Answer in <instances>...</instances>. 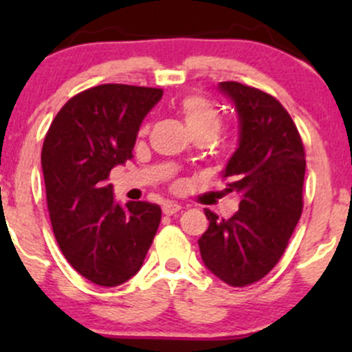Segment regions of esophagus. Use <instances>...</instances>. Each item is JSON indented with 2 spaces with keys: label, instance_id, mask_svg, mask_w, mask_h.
Returning <instances> with one entry per match:
<instances>
[{
  "label": "esophagus",
  "instance_id": "34e87169",
  "mask_svg": "<svg viewBox=\"0 0 352 352\" xmlns=\"http://www.w3.org/2000/svg\"><path fill=\"white\" fill-rule=\"evenodd\" d=\"M162 210L165 215H173V213L180 212L182 207L179 204H175V201H165V204L162 205Z\"/></svg>",
  "mask_w": 352,
  "mask_h": 352
}]
</instances>
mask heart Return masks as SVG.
Masks as SVG:
<instances>
[{
	"mask_svg": "<svg viewBox=\"0 0 352 352\" xmlns=\"http://www.w3.org/2000/svg\"><path fill=\"white\" fill-rule=\"evenodd\" d=\"M179 112L190 134L208 132V134L215 135L218 129H220V112L210 100L201 98V96H185L179 102ZM145 132H147V127L142 129V134H145Z\"/></svg>",
	"mask_w": 352,
	"mask_h": 352,
	"instance_id": "b5f03b06",
	"label": "heart"
}]
</instances>
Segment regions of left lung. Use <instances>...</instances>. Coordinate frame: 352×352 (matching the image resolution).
Instances as JSON below:
<instances>
[{"label": "left lung", "mask_w": 352, "mask_h": 352, "mask_svg": "<svg viewBox=\"0 0 352 352\" xmlns=\"http://www.w3.org/2000/svg\"><path fill=\"white\" fill-rule=\"evenodd\" d=\"M238 117V147L221 172L240 199L228 220L205 210L204 265L230 286L261 280L280 261L302 212L305 148L286 109L260 89L220 82Z\"/></svg>", "instance_id": "1"}]
</instances>
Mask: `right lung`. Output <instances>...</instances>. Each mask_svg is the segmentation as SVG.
<instances>
[{
  "label": "right lung",
  "instance_id": "obj_1",
  "mask_svg": "<svg viewBox=\"0 0 352 352\" xmlns=\"http://www.w3.org/2000/svg\"><path fill=\"white\" fill-rule=\"evenodd\" d=\"M162 89L102 84L67 100L43 144L41 167L52 232L66 260L89 281L117 286L139 272L162 210L114 199L107 184L132 159L145 116Z\"/></svg>",
  "mask_w": 352,
  "mask_h": 352
}]
</instances>
